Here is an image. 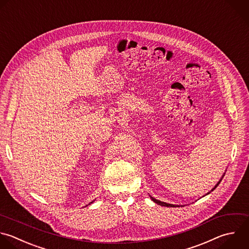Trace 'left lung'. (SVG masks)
<instances>
[{"mask_svg": "<svg viewBox=\"0 0 249 249\" xmlns=\"http://www.w3.org/2000/svg\"><path fill=\"white\" fill-rule=\"evenodd\" d=\"M224 174H225V173H224ZM224 174H223V176H222V178H223V177H224ZM222 178H221V179H220V181H219V182H218V183H217V184H216V185H215V187H214V188H213V189H212V190H211V191H213V190H214V189H215V188H216V187H217V186H218V185H219V184H220V182H221V180H222ZM151 198H152V200H153V201H155V202H156V203H158V204H159V205H161V206H167V207H175V206H176V205H174V204H171V203H166V202H163V201H160V200H159V199H156V198H155V197H153V196H151Z\"/></svg>", "mask_w": 249, "mask_h": 249, "instance_id": "1", "label": "left lung"}]
</instances>
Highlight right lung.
<instances>
[{"label": "right lung", "instance_id": "add662e5", "mask_svg": "<svg viewBox=\"0 0 249 249\" xmlns=\"http://www.w3.org/2000/svg\"><path fill=\"white\" fill-rule=\"evenodd\" d=\"M91 202H92V201H91Z\"/></svg>", "mask_w": 249, "mask_h": 249}]
</instances>
